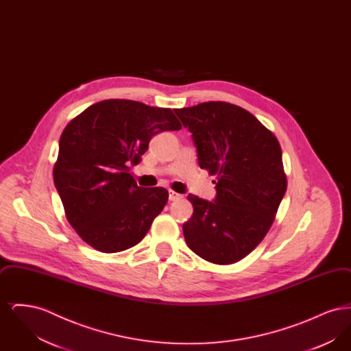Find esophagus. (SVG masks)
Returning <instances> with one entry per match:
<instances>
[{
  "mask_svg": "<svg viewBox=\"0 0 351 351\" xmlns=\"http://www.w3.org/2000/svg\"><path fill=\"white\" fill-rule=\"evenodd\" d=\"M183 196L180 195V193H178V192H175V191H168V199L169 201H178L180 200Z\"/></svg>",
  "mask_w": 351,
  "mask_h": 351,
  "instance_id": "obj_1",
  "label": "esophagus"
}]
</instances>
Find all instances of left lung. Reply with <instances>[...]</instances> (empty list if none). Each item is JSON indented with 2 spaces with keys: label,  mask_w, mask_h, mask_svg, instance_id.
Segmentation results:
<instances>
[{
  "label": "left lung",
  "mask_w": 351,
  "mask_h": 351,
  "mask_svg": "<svg viewBox=\"0 0 351 351\" xmlns=\"http://www.w3.org/2000/svg\"><path fill=\"white\" fill-rule=\"evenodd\" d=\"M175 113L192 133L199 166L217 176L215 200L188 195L193 215L183 225L185 242L210 263L232 265L262 242L283 200L280 145L251 113L229 102Z\"/></svg>",
  "instance_id": "8db88e82"
}]
</instances>
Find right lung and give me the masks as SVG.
I'll return each mask as SVG.
<instances>
[{"mask_svg": "<svg viewBox=\"0 0 351 351\" xmlns=\"http://www.w3.org/2000/svg\"><path fill=\"white\" fill-rule=\"evenodd\" d=\"M182 123L168 108L104 100L73 118L59 141L53 183L71 226L89 246L118 252L139 243L167 204V189L142 188L130 166L151 138Z\"/></svg>", "mask_w": 351, "mask_h": 351, "instance_id": "obj_1", "label": "right lung"}]
</instances>
